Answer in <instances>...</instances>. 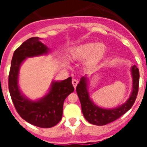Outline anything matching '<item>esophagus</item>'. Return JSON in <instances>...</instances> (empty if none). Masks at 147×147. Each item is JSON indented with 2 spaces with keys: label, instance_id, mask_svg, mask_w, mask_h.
<instances>
[{
  "label": "esophagus",
  "instance_id": "1",
  "mask_svg": "<svg viewBox=\"0 0 147 147\" xmlns=\"http://www.w3.org/2000/svg\"><path fill=\"white\" fill-rule=\"evenodd\" d=\"M78 82H78L77 80H75V79H74V80H72V84H73V85H74V88H76V85H77Z\"/></svg>",
  "mask_w": 147,
  "mask_h": 147
}]
</instances>
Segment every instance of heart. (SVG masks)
Here are the masks:
<instances>
[{
	"label": "heart",
	"mask_w": 147,
	"mask_h": 147,
	"mask_svg": "<svg viewBox=\"0 0 147 147\" xmlns=\"http://www.w3.org/2000/svg\"><path fill=\"white\" fill-rule=\"evenodd\" d=\"M105 51L106 47L103 43L88 42L73 48L70 51V57L76 61L86 59L87 67H93L104 57Z\"/></svg>",
	"instance_id": "heart-1"
}]
</instances>
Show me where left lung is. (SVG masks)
<instances>
[{
  "label": "left lung",
  "mask_w": 147,
  "mask_h": 147,
  "mask_svg": "<svg viewBox=\"0 0 147 147\" xmlns=\"http://www.w3.org/2000/svg\"><path fill=\"white\" fill-rule=\"evenodd\" d=\"M132 76V91L127 102L122 105L113 109H104L95 105L90 98L88 91L87 78L82 77L76 86V93L80 100L82 111L87 121L94 125L102 126L114 121L132 107L137 97L139 88V70L136 65L131 68Z\"/></svg>",
  "instance_id": "left-lung-1"
}]
</instances>
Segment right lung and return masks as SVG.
I'll return each mask as SVG.
<instances>
[{
    "instance_id": "1",
    "label": "right lung",
    "mask_w": 147,
    "mask_h": 147,
    "mask_svg": "<svg viewBox=\"0 0 147 147\" xmlns=\"http://www.w3.org/2000/svg\"><path fill=\"white\" fill-rule=\"evenodd\" d=\"M48 49L39 37H32L23 42L15 51L9 75V90L12 102L20 117L41 128L52 127L60 121L63 103L66 97L74 92L72 78L61 82H53L50 91L38 101H31L20 93L18 88V74L20 65L26 57L47 54Z\"/></svg>"
}]
</instances>
